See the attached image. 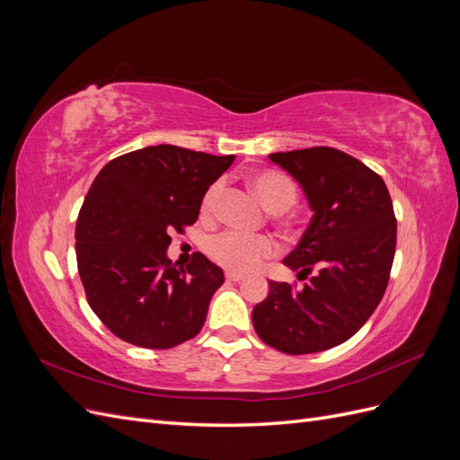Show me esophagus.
Listing matches in <instances>:
<instances>
[{"instance_id": "1", "label": "esophagus", "mask_w": 460, "mask_h": 460, "mask_svg": "<svg viewBox=\"0 0 460 460\" xmlns=\"http://www.w3.org/2000/svg\"><path fill=\"white\" fill-rule=\"evenodd\" d=\"M226 280L228 282H242V280H245V276L243 274H238V272H226Z\"/></svg>"}]
</instances>
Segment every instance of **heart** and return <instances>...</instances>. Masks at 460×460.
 Segmentation results:
<instances>
[{"label":"heart","instance_id":"b5f03b06","mask_svg":"<svg viewBox=\"0 0 460 460\" xmlns=\"http://www.w3.org/2000/svg\"><path fill=\"white\" fill-rule=\"evenodd\" d=\"M255 196L274 213H284L296 205L299 191L294 180L278 171H259L249 178ZM222 184L215 182L205 191L201 215L211 217L220 198ZM280 253V245L269 235H245L238 232H220L207 242V255L222 269L232 272L259 270L269 259Z\"/></svg>","mask_w":460,"mask_h":460}]
</instances>
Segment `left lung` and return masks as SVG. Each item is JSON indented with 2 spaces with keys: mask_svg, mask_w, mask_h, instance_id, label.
I'll use <instances>...</instances> for the list:
<instances>
[{
  "mask_svg": "<svg viewBox=\"0 0 460 460\" xmlns=\"http://www.w3.org/2000/svg\"><path fill=\"white\" fill-rule=\"evenodd\" d=\"M301 184L313 208L309 228L284 264L311 274L296 288L269 282L253 309L257 336L288 355L332 349L357 333L382 301L392 272L397 220L380 174L333 147L270 153Z\"/></svg>",
  "mask_w": 460,
  "mask_h": 460,
  "instance_id": "left-lung-1",
  "label": "left lung"
}]
</instances>
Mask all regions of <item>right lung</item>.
I'll list each match as a JSON object with an SVG mask.
<instances>
[{
  "mask_svg": "<svg viewBox=\"0 0 460 460\" xmlns=\"http://www.w3.org/2000/svg\"><path fill=\"white\" fill-rule=\"evenodd\" d=\"M234 163L178 146H151L109 161L76 220V262L92 311L117 338L171 349L201 332L225 272L193 253L166 257L171 234L199 217L205 191Z\"/></svg>",
  "mask_w": 460,
  "mask_h": 460,
  "instance_id": "add662e5",
  "label": "right lung"
}]
</instances>
